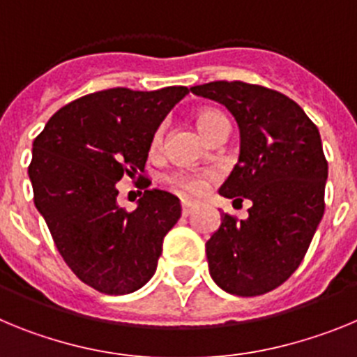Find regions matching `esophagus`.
<instances>
[{"label":"esophagus","mask_w":357,"mask_h":357,"mask_svg":"<svg viewBox=\"0 0 357 357\" xmlns=\"http://www.w3.org/2000/svg\"><path fill=\"white\" fill-rule=\"evenodd\" d=\"M195 207L197 206L191 204V202H182V216H189L195 211Z\"/></svg>","instance_id":"obj_1"}]
</instances>
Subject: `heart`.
Here are the masks:
<instances>
[{
  "instance_id": "b5f03b06",
  "label": "heart",
  "mask_w": 357,
  "mask_h": 357,
  "mask_svg": "<svg viewBox=\"0 0 357 357\" xmlns=\"http://www.w3.org/2000/svg\"><path fill=\"white\" fill-rule=\"evenodd\" d=\"M195 121H197V127L200 128L202 134L206 135L209 141H214L218 135L223 134V132H229V123H227V118L220 112V110H198L197 116H195ZM160 137H162V128L155 134L153 143H159ZM209 178L211 173L175 172L172 173V175L166 176V182H168V185L173 191H176V193L182 195V197L195 198L204 195V191L207 189V184H209Z\"/></svg>"
}]
</instances>
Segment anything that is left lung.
Here are the masks:
<instances>
[{
  "instance_id": "obj_1",
  "label": "left lung",
  "mask_w": 357,
  "mask_h": 357,
  "mask_svg": "<svg viewBox=\"0 0 357 357\" xmlns=\"http://www.w3.org/2000/svg\"><path fill=\"white\" fill-rule=\"evenodd\" d=\"M191 93L222 103L239 128L238 164L220 195L248 200L247 220L223 214L206 243L213 280L255 296L289 279L324 216L327 160L317 125L284 94L245 82H211Z\"/></svg>"
}]
</instances>
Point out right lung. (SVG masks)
I'll list each match as a JSON object with an SVG mask.
<instances>
[{
	"label": "right lung",
	"mask_w": 357,
	"mask_h": 357,
	"mask_svg": "<svg viewBox=\"0 0 357 357\" xmlns=\"http://www.w3.org/2000/svg\"><path fill=\"white\" fill-rule=\"evenodd\" d=\"M185 94L182 85L87 94L55 112L33 141L28 175L37 211L66 264L100 293L143 288L181 218L178 198L159 189L125 211L116 184L144 172L157 128Z\"/></svg>",
	"instance_id": "add662e5"
}]
</instances>
